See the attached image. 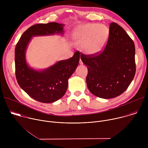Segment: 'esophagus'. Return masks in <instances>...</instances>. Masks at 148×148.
<instances>
[{"mask_svg": "<svg viewBox=\"0 0 148 148\" xmlns=\"http://www.w3.org/2000/svg\"><path fill=\"white\" fill-rule=\"evenodd\" d=\"M79 64H83V62H82V61H81V60L80 59L79 60Z\"/></svg>", "mask_w": 148, "mask_h": 148, "instance_id": "obj_1", "label": "esophagus"}]
</instances>
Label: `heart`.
Segmentation results:
<instances>
[{"label": "heart", "instance_id": "obj_1", "mask_svg": "<svg viewBox=\"0 0 148 148\" xmlns=\"http://www.w3.org/2000/svg\"><path fill=\"white\" fill-rule=\"evenodd\" d=\"M72 36L77 44L82 45L84 53L95 56L102 53L106 47L110 30L103 24L87 23L75 28Z\"/></svg>", "mask_w": 148, "mask_h": 148}]
</instances>
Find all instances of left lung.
<instances>
[{
	"mask_svg": "<svg viewBox=\"0 0 148 148\" xmlns=\"http://www.w3.org/2000/svg\"><path fill=\"white\" fill-rule=\"evenodd\" d=\"M133 40L116 23L110 26L106 47L99 55L86 56L81 59L87 66V87L94 95L110 99L122 94L133 80L136 66Z\"/></svg>",
	"mask_w": 148,
	"mask_h": 148,
	"instance_id": "8db88e82",
	"label": "left lung"
}]
</instances>
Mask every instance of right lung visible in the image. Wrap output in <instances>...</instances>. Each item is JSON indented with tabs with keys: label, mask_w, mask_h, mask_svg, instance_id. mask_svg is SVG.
<instances>
[{
	"label": "right lung",
	"mask_w": 148,
	"mask_h": 148,
	"mask_svg": "<svg viewBox=\"0 0 148 148\" xmlns=\"http://www.w3.org/2000/svg\"><path fill=\"white\" fill-rule=\"evenodd\" d=\"M64 25L56 22L37 24L29 27L21 36L15 48L16 77L19 86L30 97L43 103H52L65 94L69 79L78 67L79 53L76 51L67 60H60L43 70L30 67L26 52L33 37L64 34Z\"/></svg>",
	"instance_id": "right-lung-1"
}]
</instances>
